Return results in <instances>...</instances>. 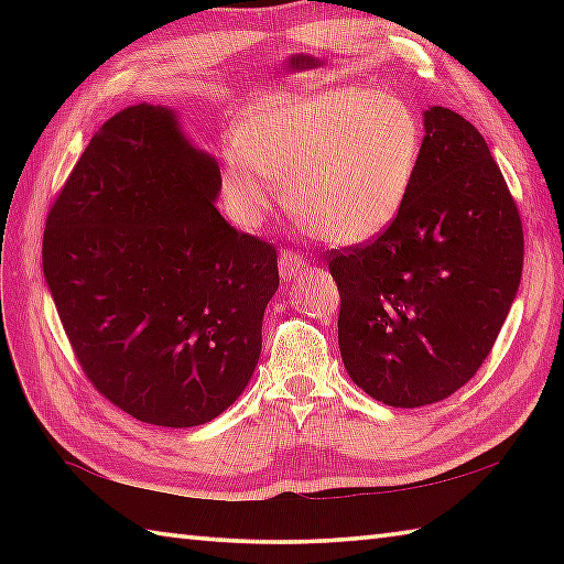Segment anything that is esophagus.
<instances>
[{
    "label": "esophagus",
    "mask_w": 564,
    "mask_h": 564,
    "mask_svg": "<svg viewBox=\"0 0 564 564\" xmlns=\"http://www.w3.org/2000/svg\"><path fill=\"white\" fill-rule=\"evenodd\" d=\"M307 269V261L301 254H293V251L283 249L281 251V261H279V273L283 283H291L297 273H303Z\"/></svg>",
    "instance_id": "1"
}]
</instances>
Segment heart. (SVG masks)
I'll return each mask as SVG.
<instances>
[{"label": "heart", "mask_w": 564, "mask_h": 564, "mask_svg": "<svg viewBox=\"0 0 564 564\" xmlns=\"http://www.w3.org/2000/svg\"><path fill=\"white\" fill-rule=\"evenodd\" d=\"M422 160L412 106L388 91L322 89L267 99L245 113L220 154L227 213L257 227L289 186V208L329 245L354 247L400 220Z\"/></svg>", "instance_id": "1"}]
</instances>
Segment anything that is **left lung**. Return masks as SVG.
I'll return each mask as SVG.
<instances>
[{"label":"left lung","mask_w":564,"mask_h":564,"mask_svg":"<svg viewBox=\"0 0 564 564\" xmlns=\"http://www.w3.org/2000/svg\"><path fill=\"white\" fill-rule=\"evenodd\" d=\"M521 269V218L485 138L429 106L400 220L376 242L332 251L346 373L388 406L446 400L492 351Z\"/></svg>","instance_id":"obj_1"}]
</instances>
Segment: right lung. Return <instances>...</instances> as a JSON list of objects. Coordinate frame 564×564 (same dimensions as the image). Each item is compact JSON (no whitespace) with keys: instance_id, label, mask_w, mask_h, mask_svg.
Listing matches in <instances>:
<instances>
[{"instance_id":"obj_1","label":"right lung","mask_w":564,"mask_h":564,"mask_svg":"<svg viewBox=\"0 0 564 564\" xmlns=\"http://www.w3.org/2000/svg\"><path fill=\"white\" fill-rule=\"evenodd\" d=\"M220 166L170 106L89 140L47 215L43 273L84 373L154 426L223 414L254 376L275 249L215 208Z\"/></svg>"}]
</instances>
